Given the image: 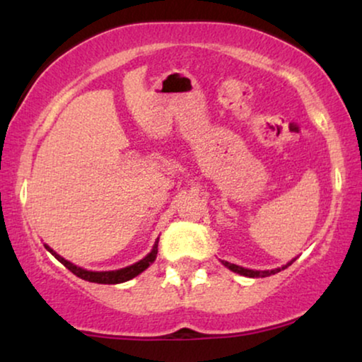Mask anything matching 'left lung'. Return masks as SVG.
Instances as JSON below:
<instances>
[{
    "label": "left lung",
    "instance_id": "8db88e82",
    "mask_svg": "<svg viewBox=\"0 0 362 362\" xmlns=\"http://www.w3.org/2000/svg\"><path fill=\"white\" fill-rule=\"evenodd\" d=\"M293 260L288 262V264L284 265V267H280V269H274V270H250V269H244V267H239V265H235V264H230V262H226V260H221V262H222V265L227 267V269L232 270V272H235V274H239V275L250 276V279H264V276L275 275V274H279V272L285 270L286 267H290L291 264H293Z\"/></svg>",
    "mask_w": 362,
    "mask_h": 362
}]
</instances>
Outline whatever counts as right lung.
I'll list each match as a JSON object with an SVG mask.
<instances>
[{
    "instance_id": "add662e5",
    "label": "right lung",
    "mask_w": 362,
    "mask_h": 362,
    "mask_svg": "<svg viewBox=\"0 0 362 362\" xmlns=\"http://www.w3.org/2000/svg\"><path fill=\"white\" fill-rule=\"evenodd\" d=\"M158 240L156 239L155 245H153V249L150 254H148L145 259H141L140 262H136V264H133L130 267H125V269H120V270H110V272H90V270H86V269H81V267L71 264V262L64 259L57 254V252H54L51 247L44 244V247L51 252V254L56 257V259L61 262V264L66 267L72 272L74 275H77L78 279L82 280H87V281H93V284H103V285H115V284H123V281H128L132 279H135L136 275H140L143 270H146L148 267H150L153 262L156 259V254H158Z\"/></svg>"
}]
</instances>
